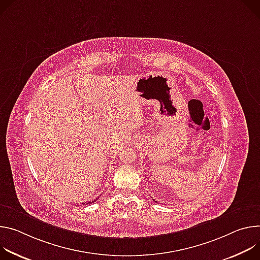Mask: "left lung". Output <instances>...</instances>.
I'll return each instance as SVG.
<instances>
[{"label":"left lung","mask_w":260,"mask_h":260,"mask_svg":"<svg viewBox=\"0 0 260 260\" xmlns=\"http://www.w3.org/2000/svg\"><path fill=\"white\" fill-rule=\"evenodd\" d=\"M153 200H154V199H153ZM154 201H155V200H154ZM156 203H157V201H156Z\"/></svg>","instance_id":"left-lung-1"}]
</instances>
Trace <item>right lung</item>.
Wrapping results in <instances>:
<instances>
[{
  "instance_id": "right-lung-1",
  "label": "right lung",
  "mask_w": 260,
  "mask_h": 260,
  "mask_svg": "<svg viewBox=\"0 0 260 260\" xmlns=\"http://www.w3.org/2000/svg\"><path fill=\"white\" fill-rule=\"evenodd\" d=\"M93 203H95V200H93L92 203H84V205H89V204H93Z\"/></svg>"
}]
</instances>
